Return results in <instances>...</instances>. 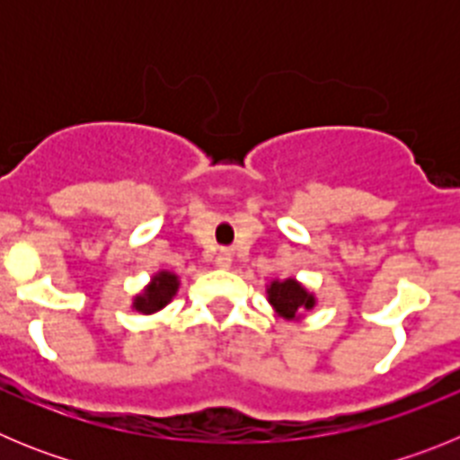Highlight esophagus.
Returning <instances> with one entry per match:
<instances>
[{
  "label": "esophagus",
  "mask_w": 460,
  "mask_h": 460,
  "mask_svg": "<svg viewBox=\"0 0 460 460\" xmlns=\"http://www.w3.org/2000/svg\"><path fill=\"white\" fill-rule=\"evenodd\" d=\"M230 265H233V251H227V249L218 251L217 267H221V270H227Z\"/></svg>",
  "instance_id": "esophagus-1"
}]
</instances>
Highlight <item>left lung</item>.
Returning a JSON list of instances; mask_svg holds the SVG:
<instances>
[{
	"label": "left lung",
	"instance_id": "8db88e82",
	"mask_svg": "<svg viewBox=\"0 0 460 460\" xmlns=\"http://www.w3.org/2000/svg\"><path fill=\"white\" fill-rule=\"evenodd\" d=\"M267 295H270V304L274 306V311L286 320H295L302 311H311L315 306V296L295 279L274 280L267 288Z\"/></svg>",
	"mask_w": 460,
	"mask_h": 460
}]
</instances>
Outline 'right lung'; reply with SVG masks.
Listing matches in <instances>:
<instances>
[{
    "label": "right lung",
    "instance_id": "right-lung-1",
    "mask_svg": "<svg viewBox=\"0 0 460 460\" xmlns=\"http://www.w3.org/2000/svg\"><path fill=\"white\" fill-rule=\"evenodd\" d=\"M177 288H180V279L172 271H158L152 283L145 288V292L133 299V308L145 313V315L161 311L177 295Z\"/></svg>",
    "mask_w": 460,
    "mask_h": 460
}]
</instances>
